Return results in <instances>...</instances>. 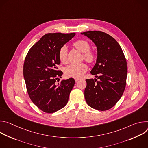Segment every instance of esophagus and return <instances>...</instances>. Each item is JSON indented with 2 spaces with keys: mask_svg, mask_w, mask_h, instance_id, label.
Segmentation results:
<instances>
[{
  "mask_svg": "<svg viewBox=\"0 0 148 148\" xmlns=\"http://www.w3.org/2000/svg\"><path fill=\"white\" fill-rule=\"evenodd\" d=\"M79 80V78H75V82H77Z\"/></svg>",
  "mask_w": 148,
  "mask_h": 148,
  "instance_id": "esophagus-1",
  "label": "esophagus"
}]
</instances>
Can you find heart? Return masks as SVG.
Returning a JSON list of instances; mask_svg holds the SVG:
<instances>
[{"instance_id":"1","label":"heart","mask_w":148,"mask_h":148,"mask_svg":"<svg viewBox=\"0 0 148 148\" xmlns=\"http://www.w3.org/2000/svg\"><path fill=\"white\" fill-rule=\"evenodd\" d=\"M73 46L80 52L84 53V58L89 62H93L95 58V54L91 51L90 44L85 40H79L74 42ZM67 47L66 46L60 48L58 51V58L61 62L64 63L67 61ZM88 69L85 63L80 64H71L66 66L64 69V73L66 76L71 78H78L81 77Z\"/></svg>"}]
</instances>
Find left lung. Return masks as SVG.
Returning a JSON list of instances; mask_svg holds the SVG:
<instances>
[{
  "instance_id": "obj_1",
  "label": "left lung",
  "mask_w": 148,
  "mask_h": 148,
  "mask_svg": "<svg viewBox=\"0 0 148 148\" xmlns=\"http://www.w3.org/2000/svg\"><path fill=\"white\" fill-rule=\"evenodd\" d=\"M95 44L97 49L96 63L91 71L97 79H86L84 97L91 108L110 110L122 97L127 77L126 60L122 50L115 38L101 31L81 33Z\"/></svg>"
}]
</instances>
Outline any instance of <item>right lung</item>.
Returning a JSON list of instances; mask_svg holds the SVG:
<instances>
[{"label": "right lung", "mask_w": 148, "mask_h": 148, "mask_svg": "<svg viewBox=\"0 0 148 148\" xmlns=\"http://www.w3.org/2000/svg\"><path fill=\"white\" fill-rule=\"evenodd\" d=\"M75 35V33L46 34L32 47L26 57L23 76L28 94L32 102L45 112L54 113L68 102L75 81L70 78L57 84L56 80L62 74L57 66L60 64V48Z\"/></svg>", "instance_id": "1"}]
</instances>
